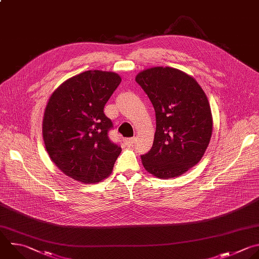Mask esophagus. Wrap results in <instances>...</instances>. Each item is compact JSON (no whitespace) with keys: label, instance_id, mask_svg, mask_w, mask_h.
Listing matches in <instances>:
<instances>
[{"label":"esophagus","instance_id":"1","mask_svg":"<svg viewBox=\"0 0 259 259\" xmlns=\"http://www.w3.org/2000/svg\"><path fill=\"white\" fill-rule=\"evenodd\" d=\"M135 140H136V138L135 137H131V138H125L124 139V142H125V144L126 145H132L134 142H135Z\"/></svg>","mask_w":259,"mask_h":259}]
</instances>
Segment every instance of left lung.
I'll list each match as a JSON object with an SVG mask.
<instances>
[{
	"mask_svg": "<svg viewBox=\"0 0 259 259\" xmlns=\"http://www.w3.org/2000/svg\"><path fill=\"white\" fill-rule=\"evenodd\" d=\"M136 82L150 100L156 120L150 150L141 155L155 177H178L203 156L212 132L207 98L194 78L170 67L140 72Z\"/></svg>",
	"mask_w": 259,
	"mask_h": 259,
	"instance_id": "obj_1",
	"label": "left lung"
}]
</instances>
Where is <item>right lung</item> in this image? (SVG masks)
<instances>
[{"label":"right lung","mask_w":259,"mask_h":259,"mask_svg":"<svg viewBox=\"0 0 259 259\" xmlns=\"http://www.w3.org/2000/svg\"><path fill=\"white\" fill-rule=\"evenodd\" d=\"M120 83L116 73L90 70L69 78L51 96L44 141L52 160L68 177L91 184L112 173L122 149L109 138L113 122L104 108Z\"/></svg>","instance_id":"right-lung-1"}]
</instances>
